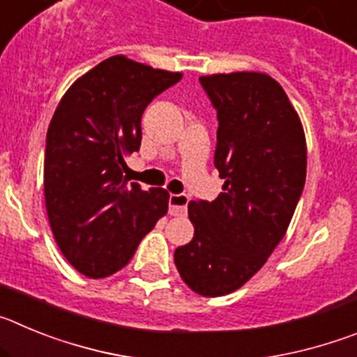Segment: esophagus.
<instances>
[{
  "instance_id": "esophagus-1",
  "label": "esophagus",
  "mask_w": 357,
  "mask_h": 357,
  "mask_svg": "<svg viewBox=\"0 0 357 357\" xmlns=\"http://www.w3.org/2000/svg\"><path fill=\"white\" fill-rule=\"evenodd\" d=\"M188 195H172L169 197V214L172 216H182L188 209Z\"/></svg>"
}]
</instances>
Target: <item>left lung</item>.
I'll use <instances>...</instances> for the list:
<instances>
[{
    "instance_id": "obj_1",
    "label": "left lung",
    "mask_w": 357,
    "mask_h": 357,
    "mask_svg": "<svg viewBox=\"0 0 357 357\" xmlns=\"http://www.w3.org/2000/svg\"><path fill=\"white\" fill-rule=\"evenodd\" d=\"M218 112L214 166L225 178L213 202H189L193 239L175 250L195 293L222 296L259 272L284 238L307 168L302 121L266 73L200 77Z\"/></svg>"
}]
</instances>
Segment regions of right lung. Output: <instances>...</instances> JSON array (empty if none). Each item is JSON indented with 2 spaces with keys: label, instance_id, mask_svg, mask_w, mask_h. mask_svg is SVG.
Returning a JSON list of instances; mask_svg holds the SVG:
<instances>
[{
  "label": "right lung",
  "instance_id": "1",
  "mask_svg": "<svg viewBox=\"0 0 357 357\" xmlns=\"http://www.w3.org/2000/svg\"><path fill=\"white\" fill-rule=\"evenodd\" d=\"M182 78L114 55L73 82L46 135L44 200L68 263L91 279L127 266L168 213L169 193L128 185L125 157L141 146L148 103Z\"/></svg>",
  "mask_w": 357,
  "mask_h": 357
}]
</instances>
